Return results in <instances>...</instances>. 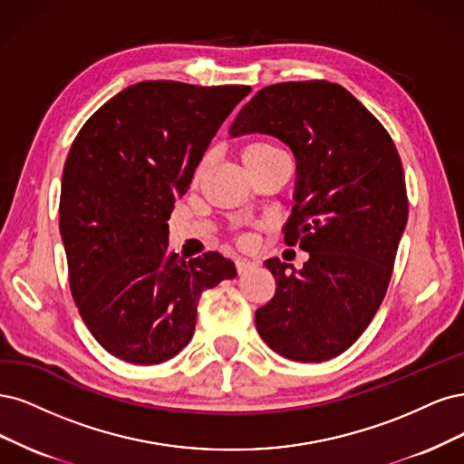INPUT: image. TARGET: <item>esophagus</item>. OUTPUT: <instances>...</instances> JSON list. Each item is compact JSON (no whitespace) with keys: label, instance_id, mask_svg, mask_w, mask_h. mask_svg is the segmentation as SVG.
Returning <instances> with one entry per match:
<instances>
[{"label":"esophagus","instance_id":"obj_1","mask_svg":"<svg viewBox=\"0 0 464 464\" xmlns=\"http://www.w3.org/2000/svg\"><path fill=\"white\" fill-rule=\"evenodd\" d=\"M235 266H237V272H238V274H245V272L252 270V267H256L258 264H256V262H250V260H245V258H238V260L235 262Z\"/></svg>","mask_w":464,"mask_h":464}]
</instances>
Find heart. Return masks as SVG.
Here are the masks:
<instances>
[{"instance_id":"b5f03b06","label":"heart","mask_w":464,"mask_h":464,"mask_svg":"<svg viewBox=\"0 0 464 464\" xmlns=\"http://www.w3.org/2000/svg\"><path fill=\"white\" fill-rule=\"evenodd\" d=\"M243 161L246 169H256V168H264L267 166V163H274L281 158H285V154H283L277 146L270 144V142H264V140H254V142H248L245 148H243ZM208 161H210V156H206L200 166L197 169V177H200L208 166Z\"/></svg>"}]
</instances>
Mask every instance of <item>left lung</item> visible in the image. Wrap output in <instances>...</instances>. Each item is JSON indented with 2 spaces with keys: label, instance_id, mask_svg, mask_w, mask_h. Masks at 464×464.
Returning a JSON list of instances; mask_svg holds the SVG:
<instances>
[{
  "label": "left lung",
  "instance_id": "1",
  "mask_svg": "<svg viewBox=\"0 0 464 464\" xmlns=\"http://www.w3.org/2000/svg\"><path fill=\"white\" fill-rule=\"evenodd\" d=\"M250 132L291 148L295 206L283 233L308 252L301 270L264 262L277 287L256 330L289 361H330L362 335L390 285L409 216L401 158L378 119L327 81L262 88L229 129Z\"/></svg>",
  "mask_w": 464,
  "mask_h": 464
}]
</instances>
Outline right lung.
<instances>
[{
	"label": "right lung",
	"instance_id": "obj_1",
	"mask_svg": "<svg viewBox=\"0 0 464 464\" xmlns=\"http://www.w3.org/2000/svg\"><path fill=\"white\" fill-rule=\"evenodd\" d=\"M248 92L144 81L103 103L71 146L59 198L71 295L94 339L125 362L173 358L194 334L202 291L237 276L218 252L179 258L168 219Z\"/></svg>",
	"mask_w": 464,
	"mask_h": 464
}]
</instances>
